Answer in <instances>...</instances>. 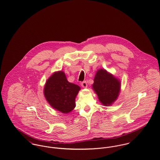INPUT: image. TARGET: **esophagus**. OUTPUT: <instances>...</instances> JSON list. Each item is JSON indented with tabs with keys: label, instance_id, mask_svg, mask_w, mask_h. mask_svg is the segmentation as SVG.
I'll return each instance as SVG.
<instances>
[{
	"label": "esophagus",
	"instance_id": "obj_1",
	"mask_svg": "<svg viewBox=\"0 0 160 160\" xmlns=\"http://www.w3.org/2000/svg\"><path fill=\"white\" fill-rule=\"evenodd\" d=\"M81 86L83 88H87L88 87V84H87V82L86 81H83L82 83H81Z\"/></svg>",
	"mask_w": 160,
	"mask_h": 160
}]
</instances>
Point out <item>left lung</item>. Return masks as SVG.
Masks as SVG:
<instances>
[{"mask_svg":"<svg viewBox=\"0 0 160 160\" xmlns=\"http://www.w3.org/2000/svg\"><path fill=\"white\" fill-rule=\"evenodd\" d=\"M121 81L105 69L97 71L92 88L104 106H110L115 102L121 91Z\"/></svg>","mask_w":160,"mask_h":160,"instance_id":"8db88e82","label":"left lung"}]
</instances>
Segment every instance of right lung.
I'll return each instance as SVG.
<instances>
[{
  "label": "right lung",
  "instance_id": "obj_1",
  "mask_svg": "<svg viewBox=\"0 0 160 160\" xmlns=\"http://www.w3.org/2000/svg\"><path fill=\"white\" fill-rule=\"evenodd\" d=\"M80 90L79 86L68 81L65 72L58 71L47 80L44 95L53 108L68 114L75 108V99Z\"/></svg>",
  "mask_w": 160,
  "mask_h": 160
}]
</instances>
